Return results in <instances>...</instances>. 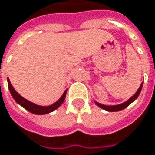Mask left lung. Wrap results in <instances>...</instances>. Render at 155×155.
Listing matches in <instances>:
<instances>
[{"instance_id":"1","label":"left lung","mask_w":155,"mask_h":155,"mask_svg":"<svg viewBox=\"0 0 155 155\" xmlns=\"http://www.w3.org/2000/svg\"><path fill=\"white\" fill-rule=\"evenodd\" d=\"M142 87H143V83L140 85L139 88L137 89V91L136 92V94H135L133 96H131V97H130L127 101H126L125 103L120 104H118V105H104V104H99V103H97V102H95V101H94V103H95V104H96L97 106H99L100 108L105 110L107 111H119V110H121L127 108L131 103H133V102L138 97V95L140 94V92H141V90H142Z\"/></svg>"}]
</instances>
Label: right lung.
Segmentation results:
<instances>
[{"mask_svg":"<svg viewBox=\"0 0 155 155\" xmlns=\"http://www.w3.org/2000/svg\"><path fill=\"white\" fill-rule=\"evenodd\" d=\"M8 86H9V89H10V94L12 95V97L14 98V100L23 108H25L27 110L30 111L31 113H34V114H37V115H44V114H47L50 113L53 110H55L56 109H58L59 107L61 106L64 100H65V97H66V94H67V90H65V92L63 93V94L61 95V97L56 102L54 103L53 104L51 105H49V106H41V105H37L34 103H31L30 101L25 99L24 97H22L15 89L14 87L11 86L10 84V79L8 78Z\"/></svg>","mask_w":155,"mask_h":155,"instance_id":"add662e5","label":"right lung"}]
</instances>
